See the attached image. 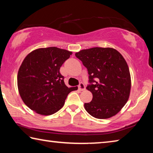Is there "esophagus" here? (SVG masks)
I'll use <instances>...</instances> for the list:
<instances>
[{"label": "esophagus", "instance_id": "obj_1", "mask_svg": "<svg viewBox=\"0 0 153 153\" xmlns=\"http://www.w3.org/2000/svg\"><path fill=\"white\" fill-rule=\"evenodd\" d=\"M78 88L80 90V91H84V90L86 89V87H85V85L83 84V83H80L78 86Z\"/></svg>", "mask_w": 153, "mask_h": 153}]
</instances>
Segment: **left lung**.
Listing matches in <instances>:
<instances>
[{"label":"left lung","instance_id":"obj_1","mask_svg":"<svg viewBox=\"0 0 153 153\" xmlns=\"http://www.w3.org/2000/svg\"><path fill=\"white\" fill-rule=\"evenodd\" d=\"M86 67L92 100L84 108L92 117L108 119L121 111L128 100L131 76L125 59L113 48L94 47L76 53Z\"/></svg>","mask_w":153,"mask_h":153}]
</instances>
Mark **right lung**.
I'll use <instances>...</instances> for the list:
<instances>
[{
	"label": "right lung",
	"instance_id": "add662e5",
	"mask_svg": "<svg viewBox=\"0 0 153 153\" xmlns=\"http://www.w3.org/2000/svg\"><path fill=\"white\" fill-rule=\"evenodd\" d=\"M71 55L54 46L36 49L25 56L18 71L17 87L31 110L42 115L55 113L63 107L69 93L77 90L67 87L59 71Z\"/></svg>",
	"mask_w": 153,
	"mask_h": 153
}]
</instances>
